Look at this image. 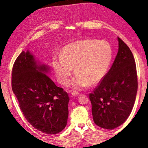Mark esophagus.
Segmentation results:
<instances>
[{
  "mask_svg": "<svg viewBox=\"0 0 148 148\" xmlns=\"http://www.w3.org/2000/svg\"><path fill=\"white\" fill-rule=\"evenodd\" d=\"M79 93L78 92H76V91H73V92H72V95L73 96H76L77 95H79Z\"/></svg>",
  "mask_w": 148,
  "mask_h": 148,
  "instance_id": "34e87169",
  "label": "esophagus"
}]
</instances>
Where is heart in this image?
Listing matches in <instances>:
<instances>
[{
    "label": "heart",
    "mask_w": 148,
    "mask_h": 148,
    "mask_svg": "<svg viewBox=\"0 0 148 148\" xmlns=\"http://www.w3.org/2000/svg\"><path fill=\"white\" fill-rule=\"evenodd\" d=\"M112 48L106 40L84 39L66 45L61 56L55 55L52 65L57 79L66 85L75 66L76 77L71 86L81 89L94 85L106 75L112 58Z\"/></svg>",
    "instance_id": "heart-1"
}]
</instances>
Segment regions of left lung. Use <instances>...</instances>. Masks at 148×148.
Wrapping results in <instances>:
<instances>
[{"label": "left lung", "mask_w": 148, "mask_h": 148, "mask_svg": "<svg viewBox=\"0 0 148 148\" xmlns=\"http://www.w3.org/2000/svg\"><path fill=\"white\" fill-rule=\"evenodd\" d=\"M118 40V51L112 65L89 96L94 123L109 130L120 126L129 116L138 88L132 53L119 37Z\"/></svg>", "instance_id": "left-lung-1"}]
</instances>
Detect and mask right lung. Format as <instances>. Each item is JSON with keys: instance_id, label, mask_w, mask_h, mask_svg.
Wrapping results in <instances>:
<instances>
[{"instance_id": "add662e5", "label": "right lung", "mask_w": 148, "mask_h": 148, "mask_svg": "<svg viewBox=\"0 0 148 148\" xmlns=\"http://www.w3.org/2000/svg\"><path fill=\"white\" fill-rule=\"evenodd\" d=\"M46 65H38L34 56L22 51L12 69L11 86L21 111L30 124L47 134H56L67 125L69 97L46 74Z\"/></svg>"}]
</instances>
